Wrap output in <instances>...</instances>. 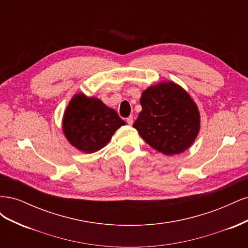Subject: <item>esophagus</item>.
Instances as JSON below:
<instances>
[{
	"mask_svg": "<svg viewBox=\"0 0 248 248\" xmlns=\"http://www.w3.org/2000/svg\"><path fill=\"white\" fill-rule=\"evenodd\" d=\"M126 122H127V124H128V125H132L133 124V117L130 116V117L127 118L126 119Z\"/></svg>",
	"mask_w": 248,
	"mask_h": 248,
	"instance_id": "obj_1",
	"label": "esophagus"
}]
</instances>
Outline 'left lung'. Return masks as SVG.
<instances>
[{
	"label": "left lung",
	"mask_w": 248,
	"mask_h": 248,
	"mask_svg": "<svg viewBox=\"0 0 248 248\" xmlns=\"http://www.w3.org/2000/svg\"><path fill=\"white\" fill-rule=\"evenodd\" d=\"M142 108L133 123L141 139L166 155L188 149L200 131L197 104L184 89L164 81L145 90L140 97Z\"/></svg>",
	"instance_id": "left-lung-1"
}]
</instances>
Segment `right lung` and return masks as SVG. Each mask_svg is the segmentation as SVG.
Returning a JSON list of instances; mask_svg holds the SVG:
<instances>
[{"mask_svg": "<svg viewBox=\"0 0 248 248\" xmlns=\"http://www.w3.org/2000/svg\"><path fill=\"white\" fill-rule=\"evenodd\" d=\"M125 122L117 111L100 99L77 94L63 117V131L70 144L85 153H94L106 146Z\"/></svg>", "mask_w": 248, "mask_h": 248, "instance_id": "right-lung-1", "label": "right lung"}]
</instances>
